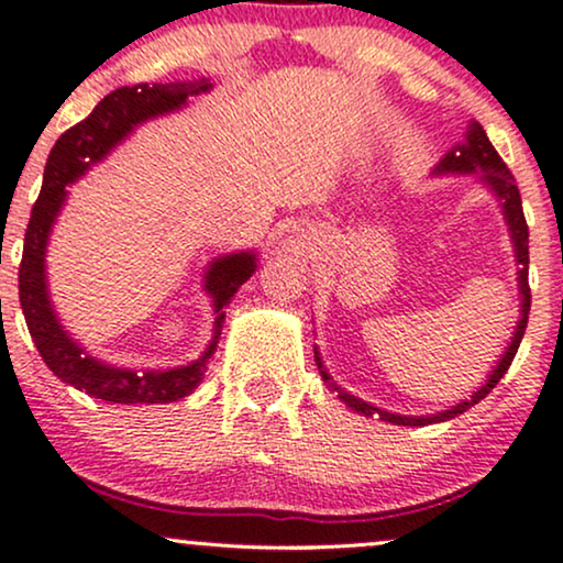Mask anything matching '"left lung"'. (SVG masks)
Returning <instances> with one entry per match:
<instances>
[{
    "instance_id": "obj_1",
    "label": "left lung",
    "mask_w": 563,
    "mask_h": 563,
    "mask_svg": "<svg viewBox=\"0 0 563 563\" xmlns=\"http://www.w3.org/2000/svg\"><path fill=\"white\" fill-rule=\"evenodd\" d=\"M434 174H479V183L487 187V190L493 192L497 200H500L503 219H506L508 232H510V243H514L516 264H519V273H516L519 277H516V280H519V301H521L519 312H521V318H519V322H516L514 335H510V344L506 346V352H503L500 363L493 367V373H489V378L484 380L479 389L471 394L468 399H461L457 405L448 407V410L431 412V416H399V412L380 410V407L365 402V399H360V397H354V394L344 391L331 378V373L325 371L320 352L314 349V363H318V367H320V376L328 384V389L339 394L341 402H344L346 407H352V410L360 412V416L378 418V421H386V423H394V426L442 423V421H450V418L461 416V412H466L468 407H474L476 402H482V399L495 389L497 380L506 376L510 363H514L516 352H519L521 339H525L527 320H529V303H532V294H529V228H527V219H525V209H521L519 187L514 185V177H510V172L506 169V164H503V158L497 156V151L493 147V142H489L487 132H484L479 121H471L466 140L457 142L452 151L444 153V158L437 164Z\"/></svg>"
}]
</instances>
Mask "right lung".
Listing matches in <instances>:
<instances>
[{
    "instance_id": "right-lung-1",
    "label": "right lung",
    "mask_w": 563,
    "mask_h": 563,
    "mask_svg": "<svg viewBox=\"0 0 563 563\" xmlns=\"http://www.w3.org/2000/svg\"><path fill=\"white\" fill-rule=\"evenodd\" d=\"M211 87L214 84L209 79H196L134 84V87L113 89L111 95L97 102L87 119L70 126L55 142L47 166H44L42 192H38L34 211H31L21 269H18V290H21L25 325H29V333L42 360L63 384L87 391L89 397L102 399L108 405H166L196 391L203 380L206 363L217 352L224 309L238 294V288L256 273L260 260H256V251H235V254L217 256L206 267L203 290L211 296V307H214V335L198 360L169 367V371H134V367H119L92 357L63 328L47 288L49 235H53L57 214L66 206L68 185L84 177L95 164H100L140 124L179 111L190 97L209 92Z\"/></svg>"
}]
</instances>
